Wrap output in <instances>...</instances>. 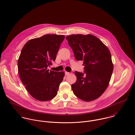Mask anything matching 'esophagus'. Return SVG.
<instances>
[{
    "label": "esophagus",
    "mask_w": 135,
    "mask_h": 135,
    "mask_svg": "<svg viewBox=\"0 0 135 135\" xmlns=\"http://www.w3.org/2000/svg\"><path fill=\"white\" fill-rule=\"evenodd\" d=\"M69 74H70V73H69V72H65V75H69Z\"/></svg>",
    "instance_id": "1"
}]
</instances>
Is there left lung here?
<instances>
[{"mask_svg": "<svg viewBox=\"0 0 135 135\" xmlns=\"http://www.w3.org/2000/svg\"><path fill=\"white\" fill-rule=\"evenodd\" d=\"M77 61H83L84 72H75L76 82L72 85L74 94L85 101L101 96L108 87L113 64L108 48L90 34L71 35L66 37Z\"/></svg>", "mask_w": 135, "mask_h": 135, "instance_id": "1", "label": "left lung"}]
</instances>
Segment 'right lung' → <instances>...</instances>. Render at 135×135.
<instances>
[{"instance_id": "add662e5", "label": "right lung", "mask_w": 135, "mask_h": 135, "mask_svg": "<svg viewBox=\"0 0 135 135\" xmlns=\"http://www.w3.org/2000/svg\"><path fill=\"white\" fill-rule=\"evenodd\" d=\"M62 35L47 34L28 40L23 47L18 61L20 79L29 94L39 101L51 100L57 95L64 72L49 71L55 61Z\"/></svg>"}]
</instances>
